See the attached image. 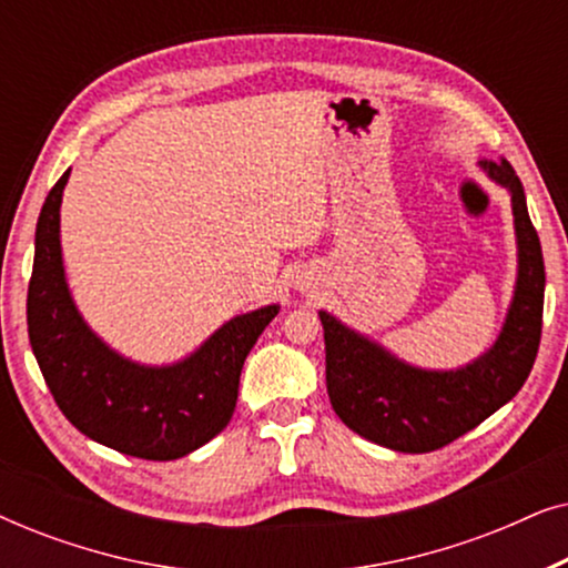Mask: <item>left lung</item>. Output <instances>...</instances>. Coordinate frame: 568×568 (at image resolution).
Listing matches in <instances>:
<instances>
[{"instance_id": "8db88e82", "label": "left lung", "mask_w": 568, "mask_h": 568, "mask_svg": "<svg viewBox=\"0 0 568 568\" xmlns=\"http://www.w3.org/2000/svg\"><path fill=\"white\" fill-rule=\"evenodd\" d=\"M496 183L507 185L515 212L519 274L507 323L488 352L455 372L408 367L321 313L325 331V385L341 422L359 437L395 453H432L476 429L509 403L530 375L542 333L540 237L525 204V189L507 160L480 162Z\"/></svg>"}]
</instances>
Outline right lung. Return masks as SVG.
<instances>
[{
    "label": "right lung",
    "mask_w": 568,
    "mask_h": 568,
    "mask_svg": "<svg viewBox=\"0 0 568 568\" xmlns=\"http://www.w3.org/2000/svg\"><path fill=\"white\" fill-rule=\"evenodd\" d=\"M69 170L43 201L28 284V336L45 385L84 437L142 460H178L214 439L235 414L245 356L278 307L232 317L173 367H139L111 352L69 297L59 206Z\"/></svg>",
    "instance_id": "add662e5"
}]
</instances>
